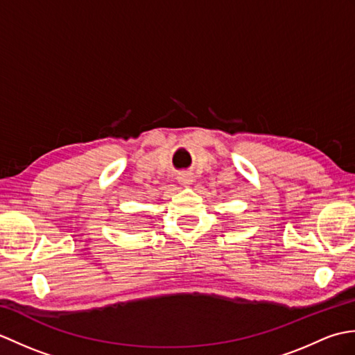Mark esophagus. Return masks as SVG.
Instances as JSON below:
<instances>
[{
  "instance_id": "obj_1",
  "label": "esophagus",
  "mask_w": 355,
  "mask_h": 355,
  "mask_svg": "<svg viewBox=\"0 0 355 355\" xmlns=\"http://www.w3.org/2000/svg\"><path fill=\"white\" fill-rule=\"evenodd\" d=\"M193 182H195V177H193L192 172H182L178 175V183L182 184V186L189 187Z\"/></svg>"
}]
</instances>
